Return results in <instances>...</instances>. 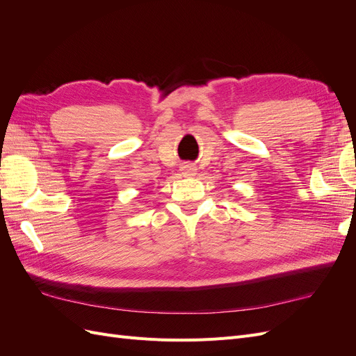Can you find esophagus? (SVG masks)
<instances>
[{"instance_id": "1", "label": "esophagus", "mask_w": 356, "mask_h": 356, "mask_svg": "<svg viewBox=\"0 0 356 356\" xmlns=\"http://www.w3.org/2000/svg\"><path fill=\"white\" fill-rule=\"evenodd\" d=\"M196 166L191 163H184L181 166V174L184 177H195L196 175Z\"/></svg>"}]
</instances>
